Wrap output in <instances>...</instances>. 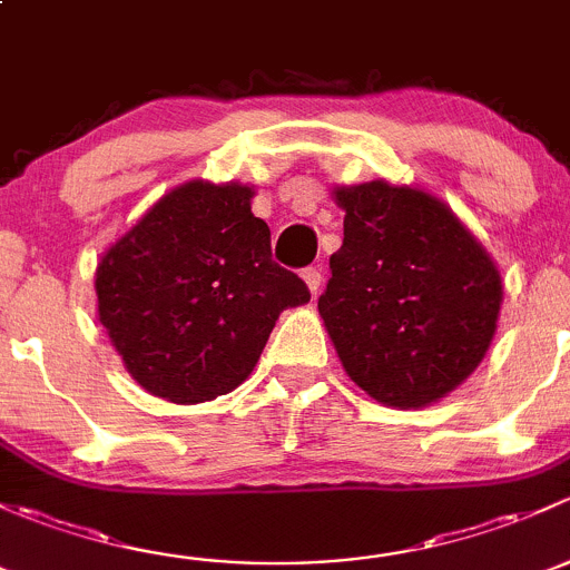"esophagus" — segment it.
Returning a JSON list of instances; mask_svg holds the SVG:
<instances>
[{
    "label": "esophagus",
    "instance_id": "34e87169",
    "mask_svg": "<svg viewBox=\"0 0 570 570\" xmlns=\"http://www.w3.org/2000/svg\"><path fill=\"white\" fill-rule=\"evenodd\" d=\"M302 279H304V283H307L309 293H313V296L321 291V272H318V268H304Z\"/></svg>",
    "mask_w": 570,
    "mask_h": 570
}]
</instances>
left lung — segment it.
Instances as JSON below:
<instances>
[{"label":"left lung","mask_w":570,"mask_h":570,"mask_svg":"<svg viewBox=\"0 0 570 570\" xmlns=\"http://www.w3.org/2000/svg\"><path fill=\"white\" fill-rule=\"evenodd\" d=\"M343 246L318 313L360 390L392 409L442 401L483 362L502 274L444 199L371 180L334 186Z\"/></svg>","instance_id":"obj_1"}]
</instances>
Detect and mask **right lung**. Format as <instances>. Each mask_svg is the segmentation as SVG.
I'll list each match as a JSON object with an SVG mask.
<instances>
[{"instance_id":"add662e5","label":"right lung","mask_w":570,"mask_h":570,"mask_svg":"<svg viewBox=\"0 0 570 570\" xmlns=\"http://www.w3.org/2000/svg\"><path fill=\"white\" fill-rule=\"evenodd\" d=\"M252 197L244 184L186 180L98 261V321L150 395L180 406L227 395L255 371L279 313L309 302L272 261Z\"/></svg>"}]
</instances>
